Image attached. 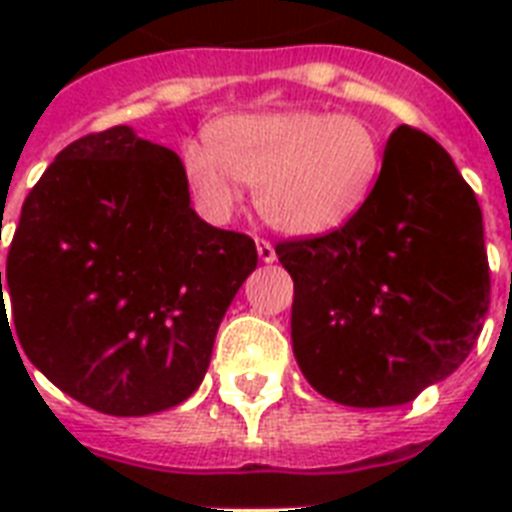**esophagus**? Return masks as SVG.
Segmentation results:
<instances>
[{"label":"esophagus","instance_id":"esophagus-1","mask_svg":"<svg viewBox=\"0 0 512 512\" xmlns=\"http://www.w3.org/2000/svg\"><path fill=\"white\" fill-rule=\"evenodd\" d=\"M257 255H260L263 263H273V260H276V249H273L271 241L257 239Z\"/></svg>","mask_w":512,"mask_h":512}]
</instances>
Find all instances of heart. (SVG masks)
Masks as SVG:
<instances>
[{
    "instance_id": "obj_1",
    "label": "heart",
    "mask_w": 512,
    "mask_h": 512,
    "mask_svg": "<svg viewBox=\"0 0 512 512\" xmlns=\"http://www.w3.org/2000/svg\"><path fill=\"white\" fill-rule=\"evenodd\" d=\"M385 146L374 124L335 111L287 108L225 116L209 146L185 151V177L207 215L223 220L255 185V207L284 236L340 231L372 199Z\"/></svg>"
}]
</instances>
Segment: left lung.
<instances>
[{
    "label": "left lung",
    "mask_w": 512,
    "mask_h": 512,
    "mask_svg": "<svg viewBox=\"0 0 512 512\" xmlns=\"http://www.w3.org/2000/svg\"><path fill=\"white\" fill-rule=\"evenodd\" d=\"M292 350L321 396L409 404L468 358L489 311L484 217L452 156L412 127L385 146L372 199L340 231L284 241Z\"/></svg>",
    "instance_id": "obj_1"
}]
</instances>
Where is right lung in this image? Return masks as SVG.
I'll return each mask as SVG.
<instances>
[{"label": "right lung", "instance_id": "obj_1", "mask_svg": "<svg viewBox=\"0 0 512 512\" xmlns=\"http://www.w3.org/2000/svg\"><path fill=\"white\" fill-rule=\"evenodd\" d=\"M255 241L204 223L170 148L119 124L74 140L23 201L7 255L10 337L95 412L146 417L207 374ZM0 271V324L4 316Z\"/></svg>", "mask_w": 512, "mask_h": 512}]
</instances>
